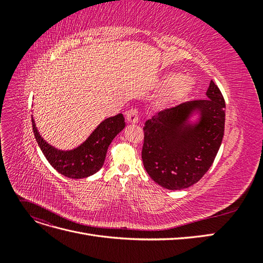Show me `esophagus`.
<instances>
[{"label": "esophagus", "instance_id": "esophagus-1", "mask_svg": "<svg viewBox=\"0 0 263 263\" xmlns=\"http://www.w3.org/2000/svg\"><path fill=\"white\" fill-rule=\"evenodd\" d=\"M126 118H127V122L130 123V124H136L139 121V112L137 108H134L132 107L130 109H128V112L126 114Z\"/></svg>", "mask_w": 263, "mask_h": 263}]
</instances>
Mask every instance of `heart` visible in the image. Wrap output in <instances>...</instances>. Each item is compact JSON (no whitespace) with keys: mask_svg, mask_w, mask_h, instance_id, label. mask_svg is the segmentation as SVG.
<instances>
[{"mask_svg":"<svg viewBox=\"0 0 263 263\" xmlns=\"http://www.w3.org/2000/svg\"><path fill=\"white\" fill-rule=\"evenodd\" d=\"M161 84L163 87H168L166 99L177 100L190 91L193 82L190 78L181 77L178 73H169L162 79Z\"/></svg>","mask_w":263,"mask_h":263,"instance_id":"obj_1","label":"heart"}]
</instances>
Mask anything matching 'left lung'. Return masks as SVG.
I'll use <instances>...</instances> for the list:
<instances>
[{
    "label": "left lung",
    "mask_w": 263,
    "mask_h": 263,
    "mask_svg": "<svg viewBox=\"0 0 263 263\" xmlns=\"http://www.w3.org/2000/svg\"><path fill=\"white\" fill-rule=\"evenodd\" d=\"M208 99L185 102L156 113L144 126L141 158L150 178L168 190L195 184L209 171L225 130V100L211 81ZM201 112V122L185 125L192 109Z\"/></svg>",
    "instance_id": "obj_1"
}]
</instances>
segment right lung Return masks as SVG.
Here are the masks:
<instances>
[{
    "label": "right lung",
    "mask_w": 263,
    "mask_h": 263,
    "mask_svg": "<svg viewBox=\"0 0 263 263\" xmlns=\"http://www.w3.org/2000/svg\"><path fill=\"white\" fill-rule=\"evenodd\" d=\"M31 124L38 146L53 169L71 179H83L102 168L109 144L124 129L125 118L123 114H118L105 119L80 147L70 151H61L47 144L39 135L33 117Z\"/></svg>",
    "instance_id": "add662e5"
}]
</instances>
